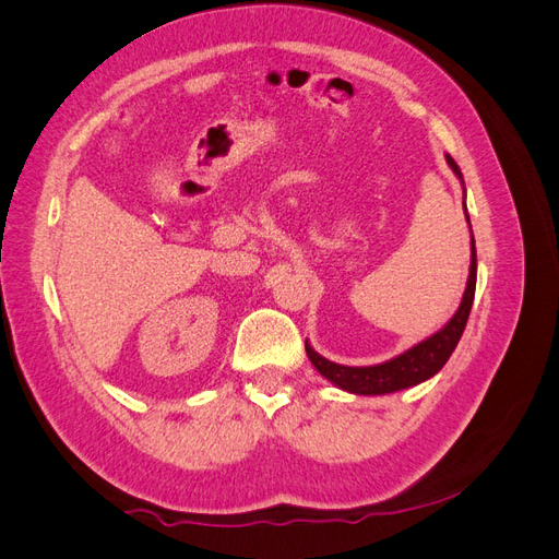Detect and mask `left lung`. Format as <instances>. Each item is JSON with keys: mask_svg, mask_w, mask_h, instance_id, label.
I'll use <instances>...</instances> for the list:
<instances>
[{"mask_svg": "<svg viewBox=\"0 0 559 559\" xmlns=\"http://www.w3.org/2000/svg\"><path fill=\"white\" fill-rule=\"evenodd\" d=\"M445 158H448V165L454 170V175L462 179L460 165L454 163L452 156H445ZM466 222H468V214H466ZM476 273H478L476 240H473V235H471V273H468L466 292H464L460 310L454 312V317L441 331L427 337V341H421L413 349L403 352L401 357H396L392 361H384L380 366L352 368V366H341V364H333L324 357H319V354L306 343V352H308L310 361L326 380H331L341 389H347V392H352V394H368V396L370 394H389V392H399V389L429 380L445 366V361L450 359V354L454 352L456 343H460V337L464 333L468 312L473 306V296H476Z\"/></svg>", "mask_w": 559, "mask_h": 559, "instance_id": "1", "label": "left lung"}]
</instances>
